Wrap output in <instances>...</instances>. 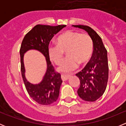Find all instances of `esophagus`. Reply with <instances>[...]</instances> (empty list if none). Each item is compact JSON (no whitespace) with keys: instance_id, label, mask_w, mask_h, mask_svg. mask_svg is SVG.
Segmentation results:
<instances>
[{"instance_id":"esophagus-1","label":"esophagus","mask_w":126,"mask_h":126,"mask_svg":"<svg viewBox=\"0 0 126 126\" xmlns=\"http://www.w3.org/2000/svg\"><path fill=\"white\" fill-rule=\"evenodd\" d=\"M70 77H71L70 75H65V74H62V76H61L62 79L63 81L67 80H68L69 78H70Z\"/></svg>"}]
</instances>
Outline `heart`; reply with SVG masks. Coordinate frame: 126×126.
<instances>
[{"mask_svg":"<svg viewBox=\"0 0 126 126\" xmlns=\"http://www.w3.org/2000/svg\"><path fill=\"white\" fill-rule=\"evenodd\" d=\"M64 52L66 58L58 68L62 72H70L90 60L93 52V42L88 34H82L76 31L66 32L57 39V45H50L48 55L50 59L57 65L63 62Z\"/></svg>","mask_w":126,"mask_h":126,"instance_id":"1","label":"heart"}]
</instances>
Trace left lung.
<instances>
[{
	"mask_svg": "<svg viewBox=\"0 0 126 126\" xmlns=\"http://www.w3.org/2000/svg\"><path fill=\"white\" fill-rule=\"evenodd\" d=\"M72 26L85 30L93 42V52L91 59L76 76L80 79V87L77 90L79 97L85 101L94 102L102 96L107 85V51L101 38L90 27L83 25Z\"/></svg>",
	"mask_w": 126,
	"mask_h": 126,
	"instance_id": "obj_1",
	"label": "left lung"
}]
</instances>
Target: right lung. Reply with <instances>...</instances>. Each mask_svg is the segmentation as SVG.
I'll return each instance as SVG.
<instances>
[{
	"label": "right lung",
	"instance_id": "1",
	"mask_svg": "<svg viewBox=\"0 0 126 126\" xmlns=\"http://www.w3.org/2000/svg\"><path fill=\"white\" fill-rule=\"evenodd\" d=\"M66 25L50 26L36 25L24 36L20 48L21 70L22 79L29 96L41 105H50L55 102L59 96L62 83L60 74L56 72L48 55L49 43L54 35ZM35 49L42 53L46 57L47 70L43 80L38 84H32L26 79L23 64V55L29 50Z\"/></svg>",
	"mask_w": 126,
	"mask_h": 126
}]
</instances>
